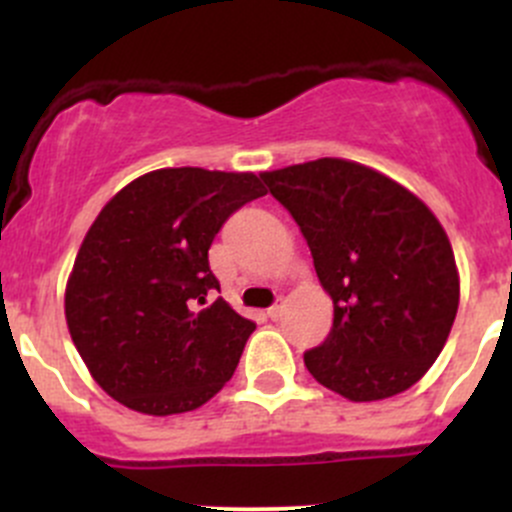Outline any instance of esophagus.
I'll list each match as a JSON object with an SVG mask.
<instances>
[{"label": "esophagus", "instance_id": "1", "mask_svg": "<svg viewBox=\"0 0 512 512\" xmlns=\"http://www.w3.org/2000/svg\"><path fill=\"white\" fill-rule=\"evenodd\" d=\"M282 312H285V299L280 297L275 304H272L270 309H267V317H270V319H280Z\"/></svg>", "mask_w": 512, "mask_h": 512}]
</instances>
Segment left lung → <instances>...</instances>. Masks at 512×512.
I'll return each mask as SVG.
<instances>
[{
	"instance_id": "1",
	"label": "left lung",
	"mask_w": 512,
	"mask_h": 512,
	"mask_svg": "<svg viewBox=\"0 0 512 512\" xmlns=\"http://www.w3.org/2000/svg\"><path fill=\"white\" fill-rule=\"evenodd\" d=\"M302 230L334 302L332 332L304 352L309 374L349 401L414 386L458 312V270L436 215L386 175L342 158L262 173Z\"/></svg>"
}]
</instances>
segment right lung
<instances>
[{"mask_svg":"<svg viewBox=\"0 0 512 512\" xmlns=\"http://www.w3.org/2000/svg\"><path fill=\"white\" fill-rule=\"evenodd\" d=\"M265 185L255 173L163 168L113 195L66 285V324L96 384L141 414L213 399L255 332L220 292L208 250Z\"/></svg>","mask_w":512,"mask_h":512,"instance_id":"right-lung-1","label":"right lung"}]
</instances>
